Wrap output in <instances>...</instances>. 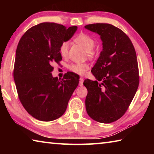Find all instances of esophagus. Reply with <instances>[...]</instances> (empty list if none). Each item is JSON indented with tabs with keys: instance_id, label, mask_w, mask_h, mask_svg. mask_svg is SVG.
Here are the masks:
<instances>
[{
	"instance_id": "1",
	"label": "esophagus",
	"mask_w": 154,
	"mask_h": 154,
	"mask_svg": "<svg viewBox=\"0 0 154 154\" xmlns=\"http://www.w3.org/2000/svg\"><path fill=\"white\" fill-rule=\"evenodd\" d=\"M83 78H82V77H80L79 78V85L80 86H82V85H83Z\"/></svg>"
}]
</instances>
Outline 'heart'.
I'll return each instance as SVG.
<instances>
[{
    "mask_svg": "<svg viewBox=\"0 0 154 154\" xmlns=\"http://www.w3.org/2000/svg\"><path fill=\"white\" fill-rule=\"evenodd\" d=\"M75 42L79 44L80 46L87 51V55L89 58H93L94 54L92 51L93 48L95 46V41L90 36L86 34H80L75 38ZM69 49V42L68 41H63L60 46V53L62 56H66ZM88 65L87 64H72L69 66V69L75 73L83 75L85 73L88 69Z\"/></svg>",
    "mask_w": 154,
    "mask_h": 154,
    "instance_id": "obj_1",
    "label": "heart"
}]
</instances>
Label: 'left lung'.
<instances>
[{
    "mask_svg": "<svg viewBox=\"0 0 154 154\" xmlns=\"http://www.w3.org/2000/svg\"><path fill=\"white\" fill-rule=\"evenodd\" d=\"M85 28L98 34L103 41V51L91 71L97 81L83 82L88 90L85 108L94 120L111 123L126 113L139 87L136 51L128 36L113 25L98 23Z\"/></svg>",
    "mask_w": 154,
    "mask_h": 154,
    "instance_id": "left-lung-1",
    "label": "left lung"
}]
</instances>
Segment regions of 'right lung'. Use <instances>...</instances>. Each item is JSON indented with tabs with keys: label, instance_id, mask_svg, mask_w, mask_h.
I'll list each match as a JSON object with an SVG mask.
<instances>
[{
	"label": "right lung",
	"instance_id": "add662e5",
	"mask_svg": "<svg viewBox=\"0 0 154 154\" xmlns=\"http://www.w3.org/2000/svg\"><path fill=\"white\" fill-rule=\"evenodd\" d=\"M77 27L41 23L28 29L18 43L14 77L20 100L33 118L43 122L59 118L79 84V77L69 72L61 80L53 77L54 62L62 60L60 46L73 36Z\"/></svg>",
	"mask_w": 154,
	"mask_h": 154
}]
</instances>
